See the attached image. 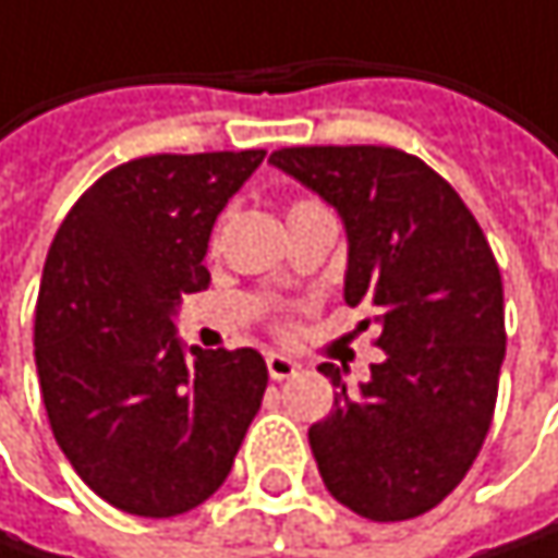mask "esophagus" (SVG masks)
Wrapping results in <instances>:
<instances>
[{
    "instance_id": "esophagus-1",
    "label": "esophagus",
    "mask_w": 558,
    "mask_h": 558,
    "mask_svg": "<svg viewBox=\"0 0 558 558\" xmlns=\"http://www.w3.org/2000/svg\"><path fill=\"white\" fill-rule=\"evenodd\" d=\"M266 371H269V377L272 380H289V377H295V361H289V357H282V354H269L266 357Z\"/></svg>"
}]
</instances>
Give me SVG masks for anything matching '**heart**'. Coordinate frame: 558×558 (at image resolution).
Returning <instances> with one entry per match:
<instances>
[{
    "label": "heart",
    "mask_w": 558,
    "mask_h": 558,
    "mask_svg": "<svg viewBox=\"0 0 558 558\" xmlns=\"http://www.w3.org/2000/svg\"><path fill=\"white\" fill-rule=\"evenodd\" d=\"M305 207H322V204H318V201H308V197H302V201H295V204H292V210H289V214H295V210H305ZM214 240H217V233H214ZM286 328H289V325H282V322H279V331H286Z\"/></svg>",
    "instance_id": "b5f03b06"
}]
</instances>
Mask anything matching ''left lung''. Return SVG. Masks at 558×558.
I'll use <instances>...</instances> for the list:
<instances>
[{"label": "left lung", "instance_id": "left-lung-1", "mask_svg": "<svg viewBox=\"0 0 558 558\" xmlns=\"http://www.w3.org/2000/svg\"><path fill=\"white\" fill-rule=\"evenodd\" d=\"M269 161L344 217V302L377 308L387 351L361 390L322 364L338 387L308 428L322 481L374 523L422 517L461 484L494 418L507 331L490 243L458 191L403 148L289 145Z\"/></svg>", "mask_w": 558, "mask_h": 558}]
</instances>
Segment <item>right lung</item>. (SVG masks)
Here are the masks:
<instances>
[{
  "label": "right lung",
  "mask_w": 558,
  "mask_h": 558,
  "mask_svg": "<svg viewBox=\"0 0 558 558\" xmlns=\"http://www.w3.org/2000/svg\"><path fill=\"white\" fill-rule=\"evenodd\" d=\"M263 148L142 155L100 174L45 259L35 364L51 432L84 484L133 517H178L230 474L266 393L253 348L174 338L181 292L210 282L204 253Z\"/></svg>",
  "instance_id": "add662e5"
}]
</instances>
